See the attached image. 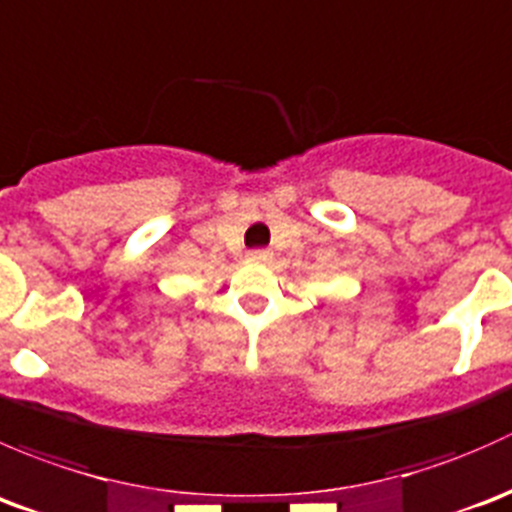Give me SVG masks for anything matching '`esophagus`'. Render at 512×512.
Masks as SVG:
<instances>
[{"label": "esophagus", "instance_id": "34e87169", "mask_svg": "<svg viewBox=\"0 0 512 512\" xmlns=\"http://www.w3.org/2000/svg\"><path fill=\"white\" fill-rule=\"evenodd\" d=\"M246 258H249L251 263H271L273 254L268 249H254V251H249V254H246Z\"/></svg>", "mask_w": 512, "mask_h": 512}]
</instances>
